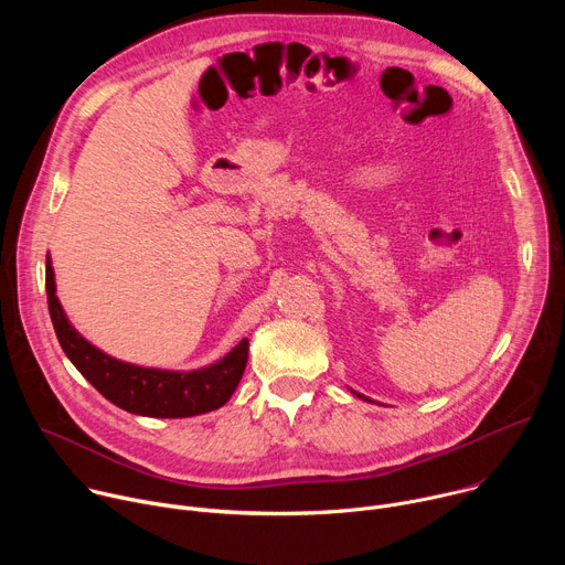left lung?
I'll use <instances>...</instances> for the list:
<instances>
[{
  "instance_id": "obj_1",
  "label": "left lung",
  "mask_w": 565,
  "mask_h": 565,
  "mask_svg": "<svg viewBox=\"0 0 565 565\" xmlns=\"http://www.w3.org/2000/svg\"><path fill=\"white\" fill-rule=\"evenodd\" d=\"M353 393H355V395H358V397H362V399H366V402H373V399H369V397H366V395H362V393H358V391H353Z\"/></svg>"
}]
</instances>
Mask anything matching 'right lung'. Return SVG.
<instances>
[{"label":"right lung","instance_id":"obj_1","mask_svg":"<svg viewBox=\"0 0 565 565\" xmlns=\"http://www.w3.org/2000/svg\"><path fill=\"white\" fill-rule=\"evenodd\" d=\"M46 299L55 335L71 364L116 407L147 418H190L223 407L241 382L248 362V340L227 355L194 371L138 366L116 360L79 335L57 295L55 273L46 255Z\"/></svg>","mask_w":565,"mask_h":565}]
</instances>
